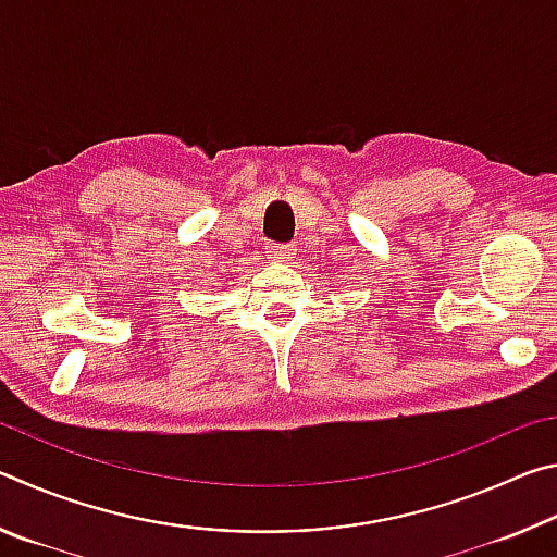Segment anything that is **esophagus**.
Masks as SVG:
<instances>
[{"label":"esophagus","instance_id":"1","mask_svg":"<svg viewBox=\"0 0 557 557\" xmlns=\"http://www.w3.org/2000/svg\"><path fill=\"white\" fill-rule=\"evenodd\" d=\"M292 245H287V243H270L268 245V256L272 258V260H287L289 256H292Z\"/></svg>","mask_w":557,"mask_h":557}]
</instances>
